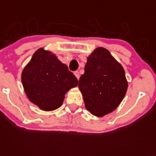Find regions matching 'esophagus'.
Wrapping results in <instances>:
<instances>
[{"instance_id": "obj_1", "label": "esophagus", "mask_w": 156, "mask_h": 156, "mask_svg": "<svg viewBox=\"0 0 156 156\" xmlns=\"http://www.w3.org/2000/svg\"><path fill=\"white\" fill-rule=\"evenodd\" d=\"M73 73H74V75L76 76V78H78V79H79V77H80V76H79V72H78V71H75Z\"/></svg>"}]
</instances>
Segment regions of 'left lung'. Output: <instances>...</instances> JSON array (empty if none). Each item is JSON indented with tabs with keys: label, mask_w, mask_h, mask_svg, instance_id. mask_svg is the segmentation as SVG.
<instances>
[{
	"label": "left lung",
	"mask_w": 156,
	"mask_h": 156,
	"mask_svg": "<svg viewBox=\"0 0 156 156\" xmlns=\"http://www.w3.org/2000/svg\"><path fill=\"white\" fill-rule=\"evenodd\" d=\"M78 81L86 108L96 116L113 112L126 95L128 82L123 67L108 50L95 48L87 57Z\"/></svg>",
	"instance_id": "left-lung-1"
}]
</instances>
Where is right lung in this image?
<instances>
[{
  "label": "right lung",
  "mask_w": 156,
  "mask_h": 156,
  "mask_svg": "<svg viewBox=\"0 0 156 156\" xmlns=\"http://www.w3.org/2000/svg\"><path fill=\"white\" fill-rule=\"evenodd\" d=\"M22 83L30 102L43 111H53L62 105L65 95L78 86V79L57 56L44 48L33 54L22 73Z\"/></svg>",
  "instance_id": "right-lung-1"
}]
</instances>
